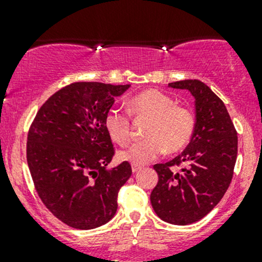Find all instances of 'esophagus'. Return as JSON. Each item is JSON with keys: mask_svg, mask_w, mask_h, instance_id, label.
I'll return each mask as SVG.
<instances>
[{"mask_svg": "<svg viewBox=\"0 0 262 262\" xmlns=\"http://www.w3.org/2000/svg\"><path fill=\"white\" fill-rule=\"evenodd\" d=\"M141 170H142L141 166H138V165H132V172H133V173L138 172V171H141Z\"/></svg>", "mask_w": 262, "mask_h": 262, "instance_id": "obj_1", "label": "esophagus"}]
</instances>
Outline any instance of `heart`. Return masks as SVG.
Here are the masks:
<instances>
[{
    "label": "heart",
    "mask_w": 262,
    "mask_h": 262,
    "mask_svg": "<svg viewBox=\"0 0 262 262\" xmlns=\"http://www.w3.org/2000/svg\"><path fill=\"white\" fill-rule=\"evenodd\" d=\"M129 112L150 119L146 137L136 141L119 152V157L134 165H146L160 157L166 149L176 152L187 144L194 133L195 119L184 106L175 105V100L157 90L141 92L129 102ZM105 129L118 144H125L130 138V119L126 113L112 107L105 115Z\"/></svg>",
    "instance_id": "1"
}]
</instances>
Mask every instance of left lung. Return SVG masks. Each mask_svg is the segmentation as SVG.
I'll list each match as a JSON object with an SVG mask.
<instances>
[{
  "label": "left lung",
  "instance_id": "8db88e82",
  "mask_svg": "<svg viewBox=\"0 0 262 262\" xmlns=\"http://www.w3.org/2000/svg\"><path fill=\"white\" fill-rule=\"evenodd\" d=\"M195 99V126L181 155L153 166L158 182L150 192L153 210L162 221L178 226L195 223L221 202L233 176L237 132L226 105L199 80L171 82ZM185 166L175 173L172 167Z\"/></svg>",
  "mask_w": 262,
  "mask_h": 262
}]
</instances>
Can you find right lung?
<instances>
[{
    "instance_id": "add662e5",
    "label": "right lung",
    "mask_w": 262,
    "mask_h": 262,
    "mask_svg": "<svg viewBox=\"0 0 262 262\" xmlns=\"http://www.w3.org/2000/svg\"><path fill=\"white\" fill-rule=\"evenodd\" d=\"M130 84L75 82L39 109L28 134L26 158L41 202L67 226L92 229L118 209L129 162L107 168L114 156L105 115Z\"/></svg>"
}]
</instances>
